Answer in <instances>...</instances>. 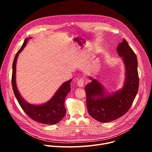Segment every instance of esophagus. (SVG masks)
<instances>
[{"instance_id":"34e87169","label":"esophagus","mask_w":152,"mask_h":152,"mask_svg":"<svg viewBox=\"0 0 152 152\" xmlns=\"http://www.w3.org/2000/svg\"><path fill=\"white\" fill-rule=\"evenodd\" d=\"M84 80H85V79L82 77H81L80 79H79L77 82V84L78 86H79V87H83V86H84Z\"/></svg>"}]
</instances>
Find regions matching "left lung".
Masks as SVG:
<instances>
[{
  "mask_svg": "<svg viewBox=\"0 0 152 152\" xmlns=\"http://www.w3.org/2000/svg\"><path fill=\"white\" fill-rule=\"evenodd\" d=\"M117 50L122 57L125 66L126 77L122 89L112 94H107L103 85L97 80H92L86 85V106L89 114L99 122L106 123L115 120L123 115L131 107L139 87L137 58L123 38Z\"/></svg>",
  "mask_w": 152,
  "mask_h": 152,
  "instance_id": "left-lung-1",
  "label": "left lung"
}]
</instances>
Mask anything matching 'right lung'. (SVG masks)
Masks as SVG:
<instances>
[{"mask_svg": "<svg viewBox=\"0 0 152 152\" xmlns=\"http://www.w3.org/2000/svg\"><path fill=\"white\" fill-rule=\"evenodd\" d=\"M30 38L25 39L21 48L16 53L12 64V86L14 95L25 113L33 120L45 124H55L59 122L66 115V110L64 102L68 93L70 91V83L72 79L64 82L55 94L53 97L45 104L41 105L32 104L26 102L17 90L15 81L16 62L18 54L23 50Z\"/></svg>", "mask_w": 152, "mask_h": 152, "instance_id": "right-lung-1", "label": "right lung"}]
</instances>
